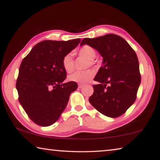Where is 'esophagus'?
I'll return each instance as SVG.
<instances>
[{"mask_svg":"<svg viewBox=\"0 0 160 160\" xmlns=\"http://www.w3.org/2000/svg\"><path fill=\"white\" fill-rule=\"evenodd\" d=\"M83 86H84V85H82V84H78V88H82Z\"/></svg>","mask_w":160,"mask_h":160,"instance_id":"esophagus-1","label":"esophagus"}]
</instances>
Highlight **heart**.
Returning a JSON list of instances; mask_svg holds the SVG:
<instances>
[{"label": "heart", "instance_id": "heart-1", "mask_svg": "<svg viewBox=\"0 0 160 160\" xmlns=\"http://www.w3.org/2000/svg\"><path fill=\"white\" fill-rule=\"evenodd\" d=\"M80 56L89 59L87 66H92L94 64V59L95 58L97 52L93 47L89 45H84L78 51ZM62 66L67 72H71L74 69V61L71 53H68L62 59ZM94 76V72L91 70H86L84 71H77L69 76V80L72 82L80 84H85L90 81Z\"/></svg>", "mask_w": 160, "mask_h": 160}]
</instances>
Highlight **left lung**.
Masks as SVG:
<instances>
[{
  "label": "left lung",
  "mask_w": 160,
  "mask_h": 160,
  "mask_svg": "<svg viewBox=\"0 0 160 160\" xmlns=\"http://www.w3.org/2000/svg\"><path fill=\"white\" fill-rule=\"evenodd\" d=\"M84 44L93 47L103 57L102 66L94 78L99 84L93 85L89 102L104 116L118 117L137 97L141 77L136 53L125 39L113 34L85 38L80 43Z\"/></svg>",
  "instance_id": "left-lung-1"
}]
</instances>
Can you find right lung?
Segmentation results:
<instances>
[{
	"instance_id": "add662e5",
	"label": "right lung",
	"mask_w": 160,
	"mask_h": 160,
	"mask_svg": "<svg viewBox=\"0 0 160 160\" xmlns=\"http://www.w3.org/2000/svg\"><path fill=\"white\" fill-rule=\"evenodd\" d=\"M80 42L45 40L35 45L22 61L16 82L18 100L37 125L55 123L66 109L70 94L78 88L75 82H63L66 71L62 59Z\"/></svg>"
}]
</instances>
